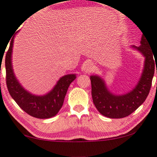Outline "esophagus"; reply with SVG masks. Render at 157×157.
I'll return each mask as SVG.
<instances>
[{"mask_svg":"<svg viewBox=\"0 0 157 157\" xmlns=\"http://www.w3.org/2000/svg\"><path fill=\"white\" fill-rule=\"evenodd\" d=\"M83 69L85 72H93L95 69V64L92 61H87L85 63L84 67H83Z\"/></svg>","mask_w":157,"mask_h":157,"instance_id":"obj_1","label":"esophagus"}]
</instances>
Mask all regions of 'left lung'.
<instances>
[{
	"label": "left lung",
	"mask_w": 157,
	"mask_h": 157,
	"mask_svg": "<svg viewBox=\"0 0 157 157\" xmlns=\"http://www.w3.org/2000/svg\"><path fill=\"white\" fill-rule=\"evenodd\" d=\"M132 47L145 57L141 77L133 90L124 95H114L108 90L104 81L100 77L90 76L93 104L101 114L109 118H123L131 114L145 101L151 87L156 55L151 51V45L144 34L140 45Z\"/></svg>",
	"instance_id": "left-lung-1"
}]
</instances>
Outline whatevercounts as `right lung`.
Segmentation results:
<instances>
[{
  "mask_svg": "<svg viewBox=\"0 0 157 157\" xmlns=\"http://www.w3.org/2000/svg\"><path fill=\"white\" fill-rule=\"evenodd\" d=\"M13 38L14 35L10 43L5 59L8 90L21 109L30 116L39 119L53 117L62 106L69 85L75 80L76 75H67L61 77L52 90L44 96L31 94L19 84L13 73L11 64Z\"/></svg>",
  "mask_w": 157,
  "mask_h": 157,
  "instance_id": "right-lung-1",
  "label": "right lung"
}]
</instances>
